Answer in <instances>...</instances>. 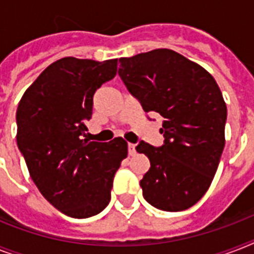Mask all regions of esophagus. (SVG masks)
<instances>
[{
  "instance_id": "1",
  "label": "esophagus",
  "mask_w": 254,
  "mask_h": 254,
  "mask_svg": "<svg viewBox=\"0 0 254 254\" xmlns=\"http://www.w3.org/2000/svg\"><path fill=\"white\" fill-rule=\"evenodd\" d=\"M127 153H129V155H134L135 145H133V143H127Z\"/></svg>"
}]
</instances>
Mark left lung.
<instances>
[{"label":"left lung","mask_w":254,"mask_h":254,"mask_svg":"<svg viewBox=\"0 0 254 254\" xmlns=\"http://www.w3.org/2000/svg\"><path fill=\"white\" fill-rule=\"evenodd\" d=\"M119 75L145 112L165 119L162 146H135L150 161L139 182L153 207L183 211L200 200L224 149L227 105L212 75L173 50L120 59Z\"/></svg>","instance_id":"left-lung-1"}]
</instances>
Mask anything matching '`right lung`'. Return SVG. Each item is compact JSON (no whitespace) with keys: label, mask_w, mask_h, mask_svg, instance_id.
Masks as SVG:
<instances>
[{"label":"right lung","mask_w":254,"mask_h":254,"mask_svg":"<svg viewBox=\"0 0 254 254\" xmlns=\"http://www.w3.org/2000/svg\"><path fill=\"white\" fill-rule=\"evenodd\" d=\"M117 72V59L63 58L50 64L22 96L17 143L46 200L75 219L95 216L111 200L113 178L127 158L123 138H83L93 95Z\"/></svg>","instance_id":"obj_1"}]
</instances>
